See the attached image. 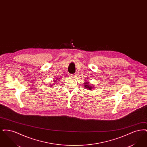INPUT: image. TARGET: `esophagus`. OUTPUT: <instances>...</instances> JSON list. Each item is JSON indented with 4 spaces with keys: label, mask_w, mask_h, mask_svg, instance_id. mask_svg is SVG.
I'll use <instances>...</instances> for the list:
<instances>
[{
    "label": "esophagus",
    "mask_w": 147,
    "mask_h": 147,
    "mask_svg": "<svg viewBox=\"0 0 147 147\" xmlns=\"http://www.w3.org/2000/svg\"><path fill=\"white\" fill-rule=\"evenodd\" d=\"M70 76L71 77H73V78H75V77L77 76L76 74H70Z\"/></svg>",
    "instance_id": "34e87169"
}]
</instances>
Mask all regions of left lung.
Masks as SVG:
<instances>
[{"label":"left lung","instance_id":"obj_1","mask_svg":"<svg viewBox=\"0 0 147 147\" xmlns=\"http://www.w3.org/2000/svg\"><path fill=\"white\" fill-rule=\"evenodd\" d=\"M85 83H84V88H86V89H88V90H92L93 88H94V86H91L92 85L90 84V83L88 82H84Z\"/></svg>","mask_w":147,"mask_h":147}]
</instances>
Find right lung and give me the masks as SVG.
Returning <instances> with one entry per match:
<instances>
[{
  "label": "right lung",
  "instance_id": "obj_1",
  "mask_svg": "<svg viewBox=\"0 0 147 147\" xmlns=\"http://www.w3.org/2000/svg\"><path fill=\"white\" fill-rule=\"evenodd\" d=\"M59 79H60V78H58L56 79V80H54V81H55V83H56V82H57L58 80H59ZM55 85V84L53 85V84H51V85H50V86H54Z\"/></svg>",
  "mask_w": 147,
  "mask_h": 147
}]
</instances>
